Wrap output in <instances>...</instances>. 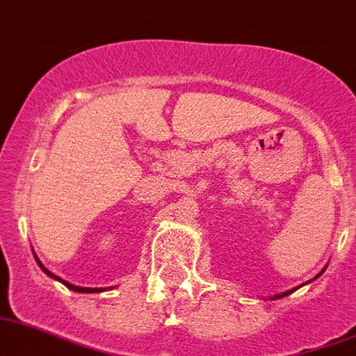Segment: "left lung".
I'll return each mask as SVG.
<instances>
[{
  "label": "left lung",
  "instance_id": "obj_1",
  "mask_svg": "<svg viewBox=\"0 0 356 356\" xmlns=\"http://www.w3.org/2000/svg\"><path fill=\"white\" fill-rule=\"evenodd\" d=\"M323 272H324V270H323ZM323 272H321V273H317V275H315V279H317L318 275H323ZM312 281H314V279H312ZM312 281H308V282H312ZM308 282H306V284H308ZM296 290H297V288H293V290H288V291H284V293H279V296L272 297V299H281V297H284V296H290L291 291H296Z\"/></svg>",
  "mask_w": 356,
  "mask_h": 356
}]
</instances>
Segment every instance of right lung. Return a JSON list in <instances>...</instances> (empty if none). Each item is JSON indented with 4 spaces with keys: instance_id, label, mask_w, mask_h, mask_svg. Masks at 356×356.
Instances as JSON below:
<instances>
[{
    "instance_id": "obj_1",
    "label": "right lung",
    "mask_w": 356,
    "mask_h": 356,
    "mask_svg": "<svg viewBox=\"0 0 356 356\" xmlns=\"http://www.w3.org/2000/svg\"><path fill=\"white\" fill-rule=\"evenodd\" d=\"M33 256H35V254H33ZM35 261H38V265L41 266V270H42V272H44V273H47L48 277H51V279H56V281L63 282V284H65L66 288H70V290L79 291V293H99V291H104V290H106V288H83V286H74V284H72V282H68V281H65V279L57 277V275H54V273H51L50 270L44 268V266H42L41 261L38 259V256H35Z\"/></svg>"
}]
</instances>
